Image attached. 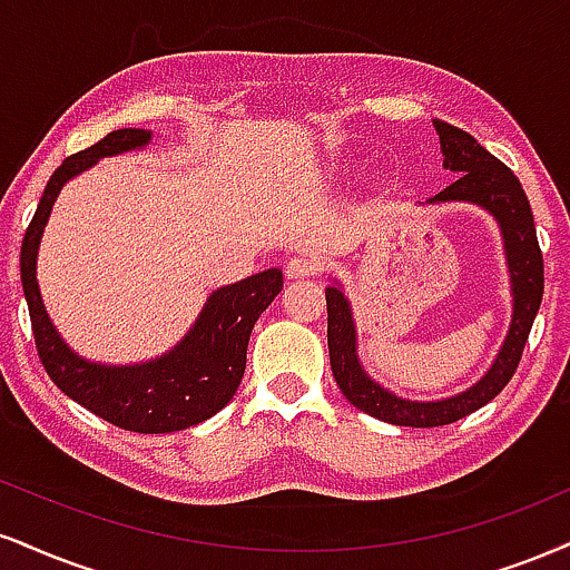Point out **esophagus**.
Returning a JSON list of instances; mask_svg holds the SVG:
<instances>
[{
	"instance_id": "34e87169",
	"label": "esophagus",
	"mask_w": 570,
	"mask_h": 570,
	"mask_svg": "<svg viewBox=\"0 0 570 570\" xmlns=\"http://www.w3.org/2000/svg\"><path fill=\"white\" fill-rule=\"evenodd\" d=\"M315 271H318V263H315V257H311V255H294L289 263L284 265L286 278H292V281L313 276Z\"/></svg>"
}]
</instances>
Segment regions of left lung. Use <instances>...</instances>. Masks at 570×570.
Returning a JSON list of instances; mask_svg holds the SVG:
<instances>
[{
  "label": "left lung",
  "mask_w": 570,
  "mask_h": 570,
  "mask_svg": "<svg viewBox=\"0 0 570 570\" xmlns=\"http://www.w3.org/2000/svg\"><path fill=\"white\" fill-rule=\"evenodd\" d=\"M433 127L441 137L443 167L459 177L449 188H443L441 194L428 198L424 204H433V207L435 204H472V207L489 212L497 219L504 244L507 273H510L512 318L497 358L475 385L456 395L441 397V401H411V397H401L393 390L380 385L363 368L351 299L345 297L340 281L328 284V361H332V374L337 380L342 395L355 409H361L363 414L387 424H401V428H441V424H451L485 406L491 397L502 393L507 382L515 374L533 318L539 313L541 294H544V259H541L537 225H533V212L523 194V185L497 156H491L464 129L441 119H433Z\"/></svg>",
  "instance_id": "obj_1"
}]
</instances>
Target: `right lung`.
Masks as SVG:
<instances>
[{"label": "right lung", "instance_id": "right-lung-1", "mask_svg": "<svg viewBox=\"0 0 570 570\" xmlns=\"http://www.w3.org/2000/svg\"><path fill=\"white\" fill-rule=\"evenodd\" d=\"M150 129H114L55 169L20 246V281L29 303L33 340L47 374L63 393L100 420L132 433L159 435L215 416L236 395L246 368V347L257 318L276 299L284 273L267 267L255 276L219 286L173 351L140 363H100L73 353L47 315L37 281V255L52 204L63 185L108 156L140 150Z\"/></svg>", "mask_w": 570, "mask_h": 570}]
</instances>
